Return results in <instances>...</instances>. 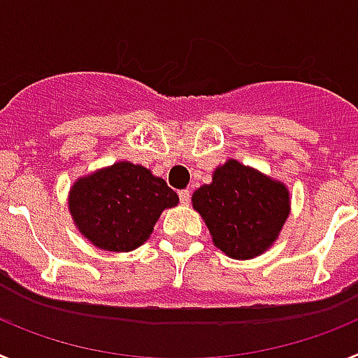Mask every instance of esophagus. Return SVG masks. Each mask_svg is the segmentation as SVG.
<instances>
[{
	"label": "esophagus",
	"mask_w": 358,
	"mask_h": 358,
	"mask_svg": "<svg viewBox=\"0 0 358 358\" xmlns=\"http://www.w3.org/2000/svg\"><path fill=\"white\" fill-rule=\"evenodd\" d=\"M189 197H192V194H189V189H181V192H179V199H181L182 204H188Z\"/></svg>",
	"instance_id": "esophagus-1"
}]
</instances>
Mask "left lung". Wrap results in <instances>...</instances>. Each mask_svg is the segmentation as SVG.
Wrapping results in <instances>:
<instances>
[{
  "mask_svg": "<svg viewBox=\"0 0 358 358\" xmlns=\"http://www.w3.org/2000/svg\"><path fill=\"white\" fill-rule=\"evenodd\" d=\"M192 206L217 249L233 260H251L280 236L290 215V192L285 182L227 159L215 169L210 185L195 189Z\"/></svg>",
  "mask_w": 358,
  "mask_h": 358,
  "instance_id": "1",
  "label": "left lung"
}]
</instances>
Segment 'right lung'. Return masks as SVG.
Listing matches in <instances>:
<instances>
[{
    "label": "right lung",
    "mask_w": 358,
    "mask_h": 358,
    "mask_svg": "<svg viewBox=\"0 0 358 358\" xmlns=\"http://www.w3.org/2000/svg\"><path fill=\"white\" fill-rule=\"evenodd\" d=\"M179 204V195L141 164L118 161L69 188L73 224L94 248L129 252L150 238L161 213Z\"/></svg>",
    "instance_id": "add662e5"
}]
</instances>
